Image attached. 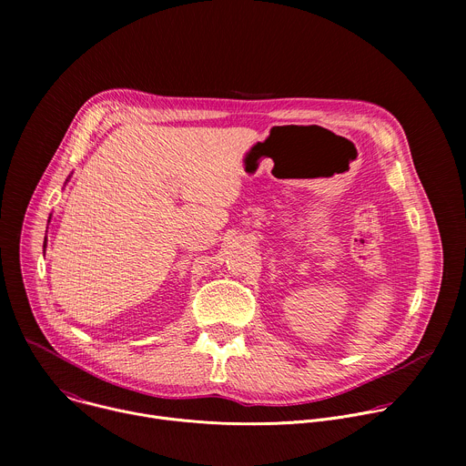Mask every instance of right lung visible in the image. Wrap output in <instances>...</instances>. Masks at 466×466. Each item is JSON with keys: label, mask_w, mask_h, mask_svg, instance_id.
Segmentation results:
<instances>
[{"label": "right lung", "mask_w": 466, "mask_h": 466, "mask_svg": "<svg viewBox=\"0 0 466 466\" xmlns=\"http://www.w3.org/2000/svg\"><path fill=\"white\" fill-rule=\"evenodd\" d=\"M44 248H46V241H44Z\"/></svg>", "instance_id": "right-lung-1"}]
</instances>
